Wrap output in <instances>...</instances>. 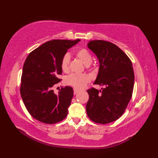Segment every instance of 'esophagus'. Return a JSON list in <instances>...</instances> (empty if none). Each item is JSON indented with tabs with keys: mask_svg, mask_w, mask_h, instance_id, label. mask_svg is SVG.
Returning <instances> with one entry per match:
<instances>
[{
	"mask_svg": "<svg viewBox=\"0 0 158 158\" xmlns=\"http://www.w3.org/2000/svg\"><path fill=\"white\" fill-rule=\"evenodd\" d=\"M79 92V89H74V94H76Z\"/></svg>",
	"mask_w": 158,
	"mask_h": 158,
	"instance_id": "esophagus-1",
	"label": "esophagus"
}]
</instances>
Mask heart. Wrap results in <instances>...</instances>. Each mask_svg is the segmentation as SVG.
Masks as SVG:
<instances>
[{"instance_id":"obj_1","label":"heart","mask_w":158,"mask_h":158,"mask_svg":"<svg viewBox=\"0 0 158 158\" xmlns=\"http://www.w3.org/2000/svg\"><path fill=\"white\" fill-rule=\"evenodd\" d=\"M77 56L81 60V61L85 65L88 66L92 63V57L90 53L85 49H81L77 52ZM70 62V55L66 53L62 57L61 61V68L63 71L66 72L69 69V64ZM90 81L89 77L86 74H70L66 78L67 84L73 86L77 89H83L85 88Z\"/></svg>"}]
</instances>
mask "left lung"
I'll list each match as a JSON object with an SVG mask.
<instances>
[{
    "mask_svg": "<svg viewBox=\"0 0 158 158\" xmlns=\"http://www.w3.org/2000/svg\"><path fill=\"white\" fill-rule=\"evenodd\" d=\"M99 61V70L94 84L104 85L98 91L88 89L86 111L93 122L106 124L122 115L132 98L135 75L131 60L113 43L94 40L87 44Z\"/></svg>",
    "mask_w": 158,
    "mask_h": 158,
    "instance_id": "1",
    "label": "left lung"
}]
</instances>
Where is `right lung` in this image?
<instances>
[{"label": "right lung", "mask_w": 158, "mask_h": 158, "mask_svg": "<svg viewBox=\"0 0 158 158\" xmlns=\"http://www.w3.org/2000/svg\"><path fill=\"white\" fill-rule=\"evenodd\" d=\"M81 40H52L29 53L23 64L20 94L28 113L39 122L53 124L63 120L73 96L70 86L53 92L61 79V61L67 50Z\"/></svg>", "instance_id": "1"}]
</instances>
